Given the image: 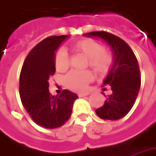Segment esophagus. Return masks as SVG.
I'll use <instances>...</instances> for the list:
<instances>
[{
    "label": "esophagus",
    "mask_w": 156,
    "mask_h": 156,
    "mask_svg": "<svg viewBox=\"0 0 156 156\" xmlns=\"http://www.w3.org/2000/svg\"><path fill=\"white\" fill-rule=\"evenodd\" d=\"M89 94H90L89 92H87V93H80L79 94H78V96H79V97H85V96H88Z\"/></svg>",
    "instance_id": "esophagus-1"
}]
</instances>
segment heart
<instances>
[{
    "instance_id": "1",
    "label": "heart",
    "mask_w": 156,
    "mask_h": 156,
    "mask_svg": "<svg viewBox=\"0 0 156 156\" xmlns=\"http://www.w3.org/2000/svg\"><path fill=\"white\" fill-rule=\"evenodd\" d=\"M76 49L87 57L90 66L99 73H105L109 70L112 58L109 54L105 52L104 48L99 43L92 39H84L76 43ZM55 66L58 71L63 72L69 68L70 59L65 48L57 51L55 58ZM93 74L90 71H70L65 77L66 86L72 90L83 92L87 90L88 85L93 80Z\"/></svg>"
}]
</instances>
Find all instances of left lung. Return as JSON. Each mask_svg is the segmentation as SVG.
Returning <instances> with one entry per match:
<instances>
[{"label": "left lung", "mask_w": 156, "mask_h": 156, "mask_svg": "<svg viewBox=\"0 0 156 156\" xmlns=\"http://www.w3.org/2000/svg\"><path fill=\"white\" fill-rule=\"evenodd\" d=\"M84 35L104 40L113 53V64L103 82L111 86L113 93L106 97L103 107L95 110L96 114L105 120L123 118L135 104L140 87V73L136 57L125 41L112 34L100 31Z\"/></svg>", "instance_id": "left-lung-1"}]
</instances>
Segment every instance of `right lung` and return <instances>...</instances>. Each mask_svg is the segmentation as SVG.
<instances>
[{"label": "right lung", "mask_w": 156, "mask_h": 156, "mask_svg": "<svg viewBox=\"0 0 156 156\" xmlns=\"http://www.w3.org/2000/svg\"><path fill=\"white\" fill-rule=\"evenodd\" d=\"M69 35L43 39L30 51L20 76V95L33 121L44 128L60 127L71 117L76 94L64 90L57 95L49 92L48 80L56 71V51Z\"/></svg>", "instance_id": "add662e5"}]
</instances>
